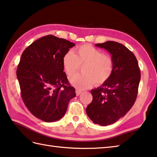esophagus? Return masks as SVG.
<instances>
[{"mask_svg":"<svg viewBox=\"0 0 157 157\" xmlns=\"http://www.w3.org/2000/svg\"><path fill=\"white\" fill-rule=\"evenodd\" d=\"M82 93V91L81 90H76V96H79L80 94H81Z\"/></svg>","mask_w":157,"mask_h":157,"instance_id":"34e87169","label":"esophagus"}]
</instances>
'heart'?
<instances>
[{"instance_id": "heart-1", "label": "heart", "mask_w": 157, "mask_h": 157, "mask_svg": "<svg viewBox=\"0 0 157 157\" xmlns=\"http://www.w3.org/2000/svg\"><path fill=\"white\" fill-rule=\"evenodd\" d=\"M62 64L68 76L75 75L82 66L83 73L70 78V83L79 90L87 89L95 82L97 85L103 83L110 77L113 69L110 57L88 44L77 47L75 54L67 52L62 59Z\"/></svg>"}]
</instances>
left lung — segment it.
<instances>
[{
  "mask_svg": "<svg viewBox=\"0 0 157 157\" xmlns=\"http://www.w3.org/2000/svg\"><path fill=\"white\" fill-rule=\"evenodd\" d=\"M95 46L111 55L113 69L107 81L91 90L93 100L86 113L94 124L105 126L124 116L133 106L141 73L135 56L123 44L108 41Z\"/></svg>",
  "mask_w": 157,
  "mask_h": 157,
  "instance_id": "left-lung-1",
  "label": "left lung"
}]
</instances>
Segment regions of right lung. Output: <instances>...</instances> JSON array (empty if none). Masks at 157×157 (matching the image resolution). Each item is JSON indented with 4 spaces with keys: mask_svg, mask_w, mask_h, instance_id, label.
Instances as JSON below:
<instances>
[{
    "mask_svg": "<svg viewBox=\"0 0 157 157\" xmlns=\"http://www.w3.org/2000/svg\"><path fill=\"white\" fill-rule=\"evenodd\" d=\"M74 46L48 35L33 42L21 55L16 75L22 98L29 111L44 122L63 117L70 100L76 96L62 64L63 55Z\"/></svg>",
    "mask_w": 157,
    "mask_h": 157,
    "instance_id": "right-lung-1",
    "label": "right lung"
}]
</instances>
